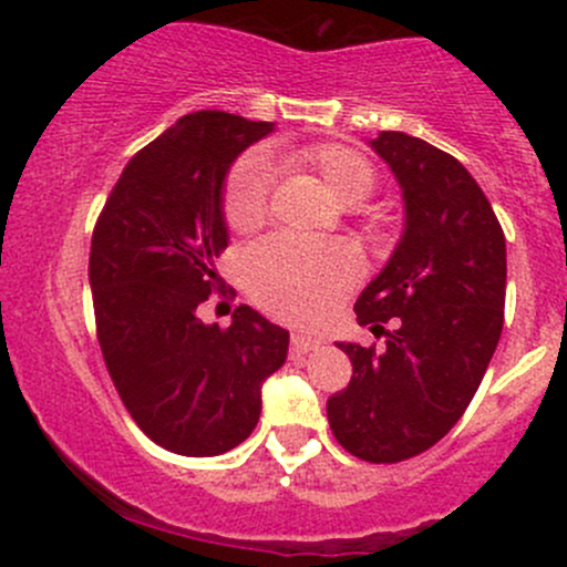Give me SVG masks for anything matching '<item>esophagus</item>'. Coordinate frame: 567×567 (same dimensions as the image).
Returning a JSON list of instances; mask_svg holds the SVG:
<instances>
[{
  "instance_id": "esophagus-1",
  "label": "esophagus",
  "mask_w": 567,
  "mask_h": 567,
  "mask_svg": "<svg viewBox=\"0 0 567 567\" xmlns=\"http://www.w3.org/2000/svg\"><path fill=\"white\" fill-rule=\"evenodd\" d=\"M317 347H320V338H311V336H303V333H292V338H290L292 357L309 354V351H315Z\"/></svg>"
}]
</instances>
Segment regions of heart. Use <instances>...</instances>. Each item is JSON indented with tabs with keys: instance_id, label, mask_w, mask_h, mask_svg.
Segmentation results:
<instances>
[{
	"instance_id": "1",
	"label": "heart",
	"mask_w": 567,
	"mask_h": 567,
	"mask_svg": "<svg viewBox=\"0 0 567 567\" xmlns=\"http://www.w3.org/2000/svg\"><path fill=\"white\" fill-rule=\"evenodd\" d=\"M288 162L315 173L338 205H360L375 188L373 165L343 143H315L288 154ZM275 167L264 154H247L226 184L224 213L231 229H256L269 210ZM354 261L341 245L261 239L245 252L247 292L282 320H317L354 285Z\"/></svg>"
}]
</instances>
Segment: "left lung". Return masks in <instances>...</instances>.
I'll return each instance as SVG.
<instances>
[{"label": "left lung", "instance_id": "8db88e82", "mask_svg": "<svg viewBox=\"0 0 567 567\" xmlns=\"http://www.w3.org/2000/svg\"><path fill=\"white\" fill-rule=\"evenodd\" d=\"M370 146L402 188L405 231L354 303L357 322L386 343H338L354 373L328 400V421L351 455L396 464L445 437L483 381L504 328L506 243L451 154L394 130Z\"/></svg>", "mask_w": 567, "mask_h": 567}]
</instances>
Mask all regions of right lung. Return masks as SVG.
I'll use <instances>...</instances> for the list:
<instances>
[{"label":"right lung","instance_id":"right-lung-1","mask_svg":"<svg viewBox=\"0 0 567 567\" xmlns=\"http://www.w3.org/2000/svg\"><path fill=\"white\" fill-rule=\"evenodd\" d=\"M271 130L226 112L181 116L127 162L97 216V343L127 413L171 453L205 458L250 437L264 381L288 357V330L247 303L229 328L199 320L229 245L226 173Z\"/></svg>","mask_w":567,"mask_h":567}]
</instances>
